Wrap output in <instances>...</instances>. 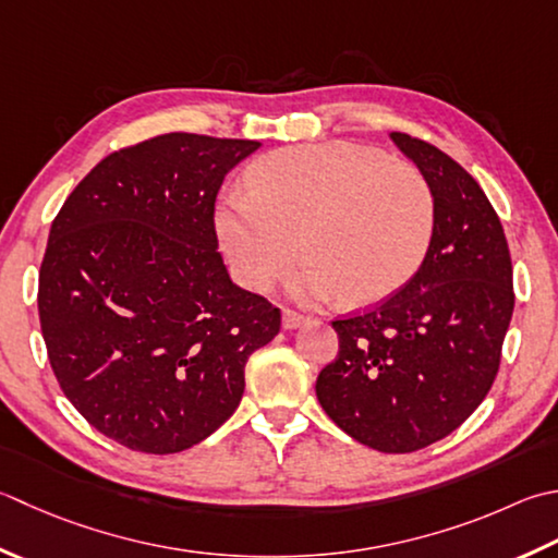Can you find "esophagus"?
<instances>
[{
    "instance_id": "34e87169",
    "label": "esophagus",
    "mask_w": 558,
    "mask_h": 558,
    "mask_svg": "<svg viewBox=\"0 0 558 558\" xmlns=\"http://www.w3.org/2000/svg\"><path fill=\"white\" fill-rule=\"evenodd\" d=\"M310 319L307 316H302V314H298V312H292V310H286L282 312V329H288V331H292V329H300L302 324H307Z\"/></svg>"
}]
</instances>
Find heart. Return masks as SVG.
I'll list each match as a JSON object with an SVG mask.
<instances>
[{"instance_id":"1","label":"heart","mask_w":558,"mask_h":558,"mask_svg":"<svg viewBox=\"0 0 558 558\" xmlns=\"http://www.w3.org/2000/svg\"><path fill=\"white\" fill-rule=\"evenodd\" d=\"M435 215L433 185L418 167L375 147L322 142L258 159L248 191H229L217 205L215 229L246 290H268L300 251L294 294H341L348 307H365L416 276Z\"/></svg>"}]
</instances>
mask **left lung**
I'll return each instance as SVG.
<instances>
[{"instance_id":"obj_1","label":"left lung","mask_w":558,"mask_h":558,"mask_svg":"<svg viewBox=\"0 0 558 558\" xmlns=\"http://www.w3.org/2000/svg\"><path fill=\"white\" fill-rule=\"evenodd\" d=\"M389 137L433 185V242L385 304L333 322L338 355L316 377V399L353 440L403 454L442 440L484 401L515 294L504 225L482 185L428 142Z\"/></svg>"}]
</instances>
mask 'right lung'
I'll return each mask as SVG.
<instances>
[{"label":"right lung","mask_w":558,"mask_h":558,"mask_svg":"<svg viewBox=\"0 0 558 558\" xmlns=\"http://www.w3.org/2000/svg\"><path fill=\"white\" fill-rule=\"evenodd\" d=\"M254 140L169 133L101 159L54 217L40 331L64 397L130 450L173 454L236 411L280 310L234 286L215 198Z\"/></svg>","instance_id":"add662e5"}]
</instances>
